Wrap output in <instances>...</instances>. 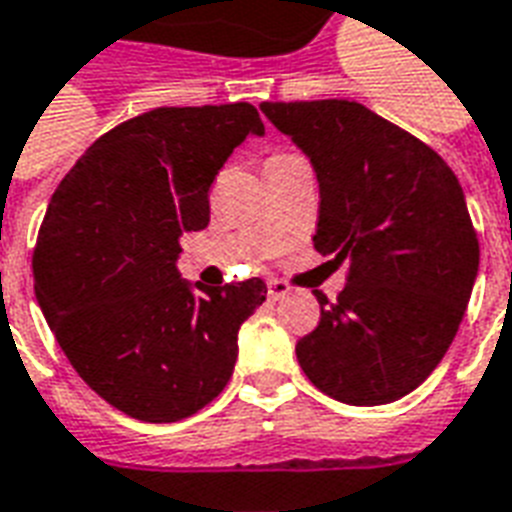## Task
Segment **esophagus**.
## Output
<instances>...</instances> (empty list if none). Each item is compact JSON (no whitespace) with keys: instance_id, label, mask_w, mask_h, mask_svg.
Wrapping results in <instances>:
<instances>
[{"instance_id":"esophagus-1","label":"esophagus","mask_w":512,"mask_h":512,"mask_svg":"<svg viewBox=\"0 0 512 512\" xmlns=\"http://www.w3.org/2000/svg\"><path fill=\"white\" fill-rule=\"evenodd\" d=\"M290 293V285L282 282V279H271L268 282V301H279V298H285Z\"/></svg>"}]
</instances>
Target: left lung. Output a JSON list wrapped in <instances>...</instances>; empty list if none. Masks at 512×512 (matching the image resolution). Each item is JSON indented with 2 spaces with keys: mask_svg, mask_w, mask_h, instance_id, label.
Masks as SVG:
<instances>
[{
  "mask_svg": "<svg viewBox=\"0 0 512 512\" xmlns=\"http://www.w3.org/2000/svg\"><path fill=\"white\" fill-rule=\"evenodd\" d=\"M320 181L314 249L347 263L336 301L295 344L304 374L344 404H391L445 358L467 312L480 244L456 173L361 102H263Z\"/></svg>",
  "mask_w": 512,
  "mask_h": 512,
  "instance_id": "left-lung-1",
  "label": "left lung"
}]
</instances>
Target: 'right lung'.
<instances>
[{"label": "right lung", "mask_w": 512, "mask_h": 512, "mask_svg": "<svg viewBox=\"0 0 512 512\" xmlns=\"http://www.w3.org/2000/svg\"><path fill=\"white\" fill-rule=\"evenodd\" d=\"M263 130L249 102L154 108L94 140L48 203L32 255L40 309L81 380L130 418H189L233 374L266 282L189 287L176 257L208 225L227 157Z\"/></svg>", "instance_id": "add662e5"}]
</instances>
